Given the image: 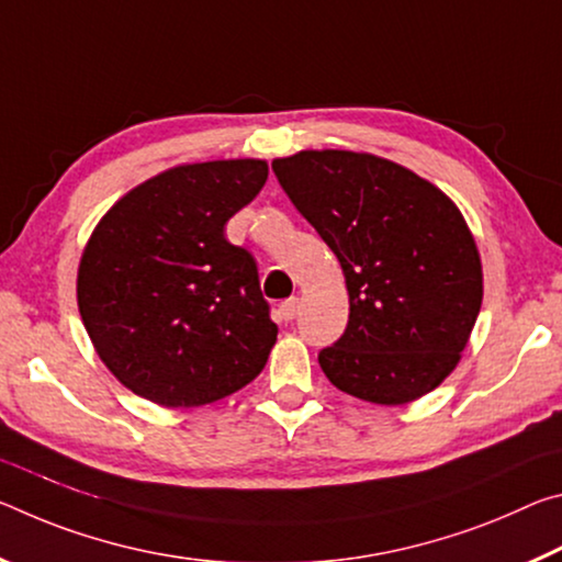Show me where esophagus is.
<instances>
[{
	"label": "esophagus",
	"instance_id": "1",
	"mask_svg": "<svg viewBox=\"0 0 562 562\" xmlns=\"http://www.w3.org/2000/svg\"><path fill=\"white\" fill-rule=\"evenodd\" d=\"M299 308H301V301L299 299H289V301L281 303L279 314H281L283 321H293V318L299 316Z\"/></svg>",
	"mask_w": 562,
	"mask_h": 562
}]
</instances>
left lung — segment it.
<instances>
[{
	"instance_id": "8db88e82",
	"label": "left lung",
	"mask_w": 562,
	"mask_h": 562,
	"mask_svg": "<svg viewBox=\"0 0 562 562\" xmlns=\"http://www.w3.org/2000/svg\"><path fill=\"white\" fill-rule=\"evenodd\" d=\"M273 171L336 254L348 326L318 353L353 398L406 406L461 361L483 303V266L461 209L436 183L383 156L303 149Z\"/></svg>"
}]
</instances>
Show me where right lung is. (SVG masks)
<instances>
[{"label":"right lung","mask_w":562,"mask_h":562,"mask_svg":"<svg viewBox=\"0 0 562 562\" xmlns=\"http://www.w3.org/2000/svg\"><path fill=\"white\" fill-rule=\"evenodd\" d=\"M263 159L179 164L116 201L81 251L77 303L119 383L164 408L206 406L263 371L279 328L254 256L224 226L259 194Z\"/></svg>","instance_id":"obj_1"}]
</instances>
